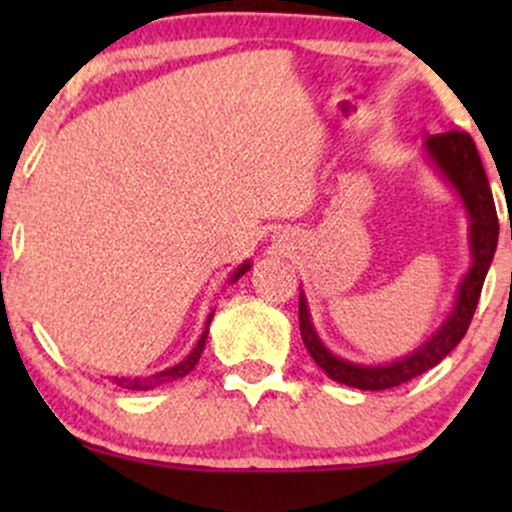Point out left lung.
<instances>
[{"label": "left lung", "mask_w": 512, "mask_h": 512, "mask_svg": "<svg viewBox=\"0 0 512 512\" xmlns=\"http://www.w3.org/2000/svg\"><path fill=\"white\" fill-rule=\"evenodd\" d=\"M426 149L433 161H436V166L443 170L445 178H448L452 185H455V190L460 192V197L464 199V207L469 211V219H472L474 262L469 274L464 276L455 310H452V315L445 320V325L440 327L419 351L402 358V361L390 363V366L366 368L344 361V358L332 356L330 351L322 346L320 339H317L313 325H310L305 298L301 296V303H298V322H301V337L308 354L313 356V361L325 370L332 380L349 387H358V390H390V387L409 383L416 375L438 366V363L462 342L464 334H467L469 322H472L474 310H477L481 289H484V279L486 272H489L493 252H496L498 214L496 204H493L489 180H486V170L481 166L479 151L477 146H474V139L469 137L467 132H460V129H450V132L431 134V137L426 139Z\"/></svg>", "instance_id": "1"}]
</instances>
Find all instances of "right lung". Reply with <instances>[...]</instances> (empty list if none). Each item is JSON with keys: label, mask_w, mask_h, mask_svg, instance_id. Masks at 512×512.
<instances>
[{"label": "right lung", "mask_w": 512, "mask_h": 512, "mask_svg": "<svg viewBox=\"0 0 512 512\" xmlns=\"http://www.w3.org/2000/svg\"><path fill=\"white\" fill-rule=\"evenodd\" d=\"M248 269H250V264H243V267H240L238 272L233 274V281H238L240 276H243L245 272H248ZM209 322H211V317H209ZM209 322H207V330H204L202 339H199L195 349H192V351H190V356H187L185 361H180L178 366H173V368L163 370V373L149 375V378H115V383L120 385V387H127V390H154V387L163 385V383H168V380H178V378H182V375H187V373H190L192 368L197 366L199 356H202V351H204V344H207Z\"/></svg>", "instance_id": "add662e5"}]
</instances>
